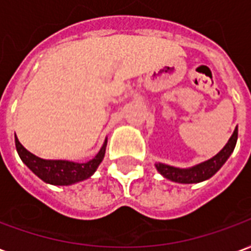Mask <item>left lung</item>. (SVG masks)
Listing matches in <instances>:
<instances>
[{
  "label": "left lung",
  "instance_id": "1",
  "mask_svg": "<svg viewBox=\"0 0 251 251\" xmlns=\"http://www.w3.org/2000/svg\"><path fill=\"white\" fill-rule=\"evenodd\" d=\"M237 139H238V127H235L231 138L228 139L227 144L222 148V151L207 162H203V163L194 166L191 168H176L173 167V166H167V164L158 163L156 170L163 175L164 178L170 179L173 182H178V183H199V182H203L206 179L211 178L214 174L225 164V162L227 160L228 156L231 155L234 148H235Z\"/></svg>",
  "mask_w": 251,
  "mask_h": 251
}]
</instances>
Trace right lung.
I'll list each match as a JSON object with an SVG mask.
<instances>
[{"mask_svg":"<svg viewBox=\"0 0 251 251\" xmlns=\"http://www.w3.org/2000/svg\"><path fill=\"white\" fill-rule=\"evenodd\" d=\"M105 146L107 142L104 143L98 155L87 163H73L67 160H45L38 158L32 152H29L16 138V148L21 160L38 178L54 186H68L89 178L96 171L99 164L101 163L105 153Z\"/></svg>","mask_w":251,"mask_h":251,"instance_id":"obj_1","label":"right lung"}]
</instances>
